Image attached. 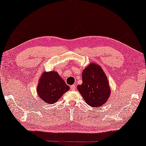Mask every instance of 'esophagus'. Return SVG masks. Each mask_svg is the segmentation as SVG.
<instances>
[{"label":"esophagus","mask_w":146,"mask_h":146,"mask_svg":"<svg viewBox=\"0 0 146 146\" xmlns=\"http://www.w3.org/2000/svg\"><path fill=\"white\" fill-rule=\"evenodd\" d=\"M70 89L72 90H76V85H70Z\"/></svg>","instance_id":"obj_1"}]
</instances>
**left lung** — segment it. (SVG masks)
I'll return each mask as SVG.
<instances>
[{
	"mask_svg": "<svg viewBox=\"0 0 146 146\" xmlns=\"http://www.w3.org/2000/svg\"><path fill=\"white\" fill-rule=\"evenodd\" d=\"M82 84L77 89L90 107H102L110 98L111 90L107 76L99 64L91 62L82 72Z\"/></svg>",
	"mask_w": 146,
	"mask_h": 146,
	"instance_id": "left-lung-1",
	"label": "left lung"
}]
</instances>
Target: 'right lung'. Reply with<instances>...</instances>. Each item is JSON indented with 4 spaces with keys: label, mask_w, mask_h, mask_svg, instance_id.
I'll use <instances>...</instances> for the list:
<instances>
[{
    "label": "right lung",
    "mask_w": 146,
    "mask_h": 146,
    "mask_svg": "<svg viewBox=\"0 0 146 146\" xmlns=\"http://www.w3.org/2000/svg\"><path fill=\"white\" fill-rule=\"evenodd\" d=\"M70 89L56 71L43 72L37 87V95L44 102L55 104Z\"/></svg>",
    "instance_id": "1"
}]
</instances>
